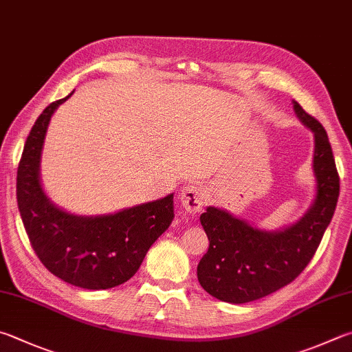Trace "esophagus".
Returning a JSON list of instances; mask_svg holds the SVG:
<instances>
[{
    "label": "esophagus",
    "mask_w": 352,
    "mask_h": 352,
    "mask_svg": "<svg viewBox=\"0 0 352 352\" xmlns=\"http://www.w3.org/2000/svg\"><path fill=\"white\" fill-rule=\"evenodd\" d=\"M180 201L183 204V208L188 210L189 214H195L198 210H201L204 206V190L200 186V184H188L186 188L182 190L180 194Z\"/></svg>",
    "instance_id": "esophagus-1"
}]
</instances>
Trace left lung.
Returning <instances> with one entry per match:
<instances>
[{"instance_id": "obj_1", "label": "left lung", "mask_w": 352, "mask_h": 352, "mask_svg": "<svg viewBox=\"0 0 352 352\" xmlns=\"http://www.w3.org/2000/svg\"><path fill=\"white\" fill-rule=\"evenodd\" d=\"M292 104L314 133V201L296 223L277 231L255 228L221 208H206L200 221L209 248L197 277L203 289L221 302H254L289 285L314 257L334 215L340 183L327 131L297 101Z\"/></svg>"}]
</instances>
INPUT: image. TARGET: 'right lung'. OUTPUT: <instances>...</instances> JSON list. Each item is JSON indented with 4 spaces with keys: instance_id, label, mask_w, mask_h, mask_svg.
Listing matches in <instances>:
<instances>
[{
    "instance_id": "right-lung-1",
    "label": "right lung",
    "mask_w": 352,
    "mask_h": 352,
    "mask_svg": "<svg viewBox=\"0 0 352 352\" xmlns=\"http://www.w3.org/2000/svg\"><path fill=\"white\" fill-rule=\"evenodd\" d=\"M72 94L49 104L25 140L16 175L18 209L32 248L54 276L82 289H109L135 276L169 228L174 194L104 215H76L56 206L41 186V152L50 118Z\"/></svg>"
}]
</instances>
